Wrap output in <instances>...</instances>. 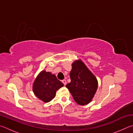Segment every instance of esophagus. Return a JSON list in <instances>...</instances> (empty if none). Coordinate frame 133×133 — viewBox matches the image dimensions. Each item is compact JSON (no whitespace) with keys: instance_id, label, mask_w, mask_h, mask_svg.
Segmentation results:
<instances>
[{"instance_id":"34e87169","label":"esophagus","mask_w":133,"mask_h":133,"mask_svg":"<svg viewBox=\"0 0 133 133\" xmlns=\"http://www.w3.org/2000/svg\"><path fill=\"white\" fill-rule=\"evenodd\" d=\"M62 83H63L64 85H66V84H67V82H66V80H62Z\"/></svg>"}]
</instances>
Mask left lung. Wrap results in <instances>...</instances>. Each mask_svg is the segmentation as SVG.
Returning <instances> with one entry per match:
<instances>
[{
    "label": "left lung",
    "instance_id": "1",
    "mask_svg": "<svg viewBox=\"0 0 133 133\" xmlns=\"http://www.w3.org/2000/svg\"><path fill=\"white\" fill-rule=\"evenodd\" d=\"M70 77L71 82L66 86L74 100L81 105L89 104L98 87L96 77L81 60H76L72 63Z\"/></svg>",
    "mask_w": 133,
    "mask_h": 133
}]
</instances>
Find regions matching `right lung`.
Instances as JSON below:
<instances>
[{
	"label": "right lung",
	"instance_id": "obj_1",
	"mask_svg": "<svg viewBox=\"0 0 133 133\" xmlns=\"http://www.w3.org/2000/svg\"><path fill=\"white\" fill-rule=\"evenodd\" d=\"M63 85V83L58 80L55 75L43 70L35 80L33 91L40 100L48 103L55 98L56 91Z\"/></svg>",
	"mask_w": 133,
	"mask_h": 133
}]
</instances>
